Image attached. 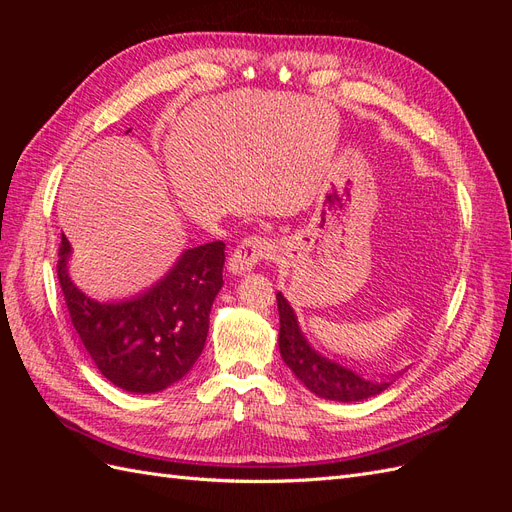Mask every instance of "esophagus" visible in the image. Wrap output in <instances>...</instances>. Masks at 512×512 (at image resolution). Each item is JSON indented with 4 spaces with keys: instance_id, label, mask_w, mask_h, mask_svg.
<instances>
[{
    "instance_id": "1",
    "label": "esophagus",
    "mask_w": 512,
    "mask_h": 512,
    "mask_svg": "<svg viewBox=\"0 0 512 512\" xmlns=\"http://www.w3.org/2000/svg\"><path fill=\"white\" fill-rule=\"evenodd\" d=\"M271 243L260 237H247L237 245V250L228 258V271L232 275H245L250 273L260 260H267L271 256Z\"/></svg>"
}]
</instances>
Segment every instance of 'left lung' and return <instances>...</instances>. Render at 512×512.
Instances as JSON below:
<instances>
[{
  "instance_id": "1",
  "label": "left lung",
  "mask_w": 512,
  "mask_h": 512,
  "mask_svg": "<svg viewBox=\"0 0 512 512\" xmlns=\"http://www.w3.org/2000/svg\"><path fill=\"white\" fill-rule=\"evenodd\" d=\"M277 309H280V335H277V344H280L282 359L290 367L292 374L297 376L309 391L322 399L354 404V401L376 397L389 389V386L406 371L404 369L391 376L374 378L369 374H363L361 369L354 371L344 363L329 359V356H324L307 342L305 333L301 331L299 318L282 292H277Z\"/></svg>"
}]
</instances>
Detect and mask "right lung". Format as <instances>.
I'll list each match as a JSON object with an SVG mask.
<instances>
[{"label":"right lung","mask_w":512,"mask_h":512,"mask_svg":"<svg viewBox=\"0 0 512 512\" xmlns=\"http://www.w3.org/2000/svg\"><path fill=\"white\" fill-rule=\"evenodd\" d=\"M72 245L61 235L57 277L76 333L100 374L119 389L151 395L185 378L205 348L209 314L224 286V243L181 252L153 286L98 301L72 282Z\"/></svg>","instance_id":"1"}]
</instances>
